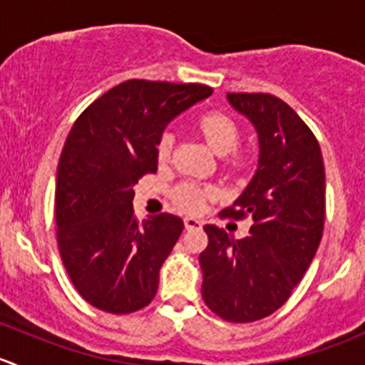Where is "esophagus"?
<instances>
[{"instance_id": "1", "label": "esophagus", "mask_w": 365, "mask_h": 365, "mask_svg": "<svg viewBox=\"0 0 365 365\" xmlns=\"http://www.w3.org/2000/svg\"><path fill=\"white\" fill-rule=\"evenodd\" d=\"M183 222H185L187 230H201V226H203V220L194 219V217H185Z\"/></svg>"}]
</instances>
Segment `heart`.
<instances>
[{"label": "heart", "instance_id": "obj_1", "mask_svg": "<svg viewBox=\"0 0 365 365\" xmlns=\"http://www.w3.org/2000/svg\"><path fill=\"white\" fill-rule=\"evenodd\" d=\"M201 134L205 135L206 143L210 148L217 153V155H227L233 152L240 143V128L237 127L230 116L222 113H208L200 118ZM173 146V134L165 132L160 138L159 146H157V155L160 160H165L171 153ZM213 196L212 187H201L197 183H182L175 189V201L178 203L180 208L185 212L197 213L205 208V203L208 197Z\"/></svg>", "mask_w": 365, "mask_h": 365}]
</instances>
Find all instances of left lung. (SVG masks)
I'll use <instances>...</instances> for the list:
<instances>
[{"label":"left lung","mask_w":365,"mask_h":365,"mask_svg":"<svg viewBox=\"0 0 365 365\" xmlns=\"http://www.w3.org/2000/svg\"><path fill=\"white\" fill-rule=\"evenodd\" d=\"M257 134L254 176L224 215L252 217L249 237L235 240L206 224L200 254L205 304L220 318L249 323L288 300L318 251L325 222V165L311 128L281 98L227 93Z\"/></svg>","instance_id":"1"}]
</instances>
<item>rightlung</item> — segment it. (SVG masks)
Returning <instances> with one entry per match:
<instances>
[{"label": "right lung", "instance_id": "right-lung-1", "mask_svg": "<svg viewBox=\"0 0 365 365\" xmlns=\"http://www.w3.org/2000/svg\"><path fill=\"white\" fill-rule=\"evenodd\" d=\"M205 84L130 79L106 91L76 120L56 175V237L79 295L101 311L148 305L162 263L183 231L173 213L134 217V185L157 171L169 121L205 101Z\"/></svg>", "mask_w": 365, "mask_h": 365}]
</instances>
